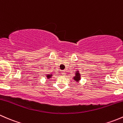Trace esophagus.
<instances>
[{"label": "esophagus", "mask_w": 123, "mask_h": 123, "mask_svg": "<svg viewBox=\"0 0 123 123\" xmlns=\"http://www.w3.org/2000/svg\"><path fill=\"white\" fill-rule=\"evenodd\" d=\"M62 76H65V74H66L65 72H64V71H63V72H62Z\"/></svg>", "instance_id": "1"}]
</instances>
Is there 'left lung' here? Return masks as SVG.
<instances>
[{
  "mask_svg": "<svg viewBox=\"0 0 123 123\" xmlns=\"http://www.w3.org/2000/svg\"><path fill=\"white\" fill-rule=\"evenodd\" d=\"M75 76H74V77H73V80H74L76 81V82H79V81L80 80V74L79 73V70L76 71V72H75Z\"/></svg>",
  "mask_w": 123,
  "mask_h": 123,
  "instance_id": "obj_1",
  "label": "left lung"
}]
</instances>
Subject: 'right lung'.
Masks as SVG:
<instances>
[{
    "mask_svg": "<svg viewBox=\"0 0 123 123\" xmlns=\"http://www.w3.org/2000/svg\"><path fill=\"white\" fill-rule=\"evenodd\" d=\"M53 76L52 74H47L46 76H47V79H49L50 78H51V76Z\"/></svg>",
    "mask_w": 123,
    "mask_h": 123,
    "instance_id": "right-lung-1",
    "label": "right lung"
}]
</instances>
